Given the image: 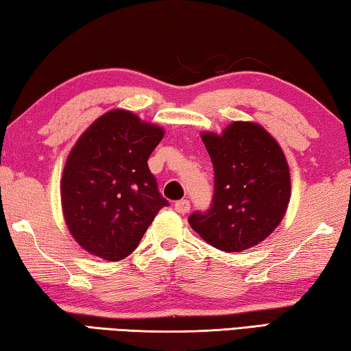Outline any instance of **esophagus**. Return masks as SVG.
<instances>
[{
  "label": "esophagus",
  "mask_w": 351,
  "mask_h": 351,
  "mask_svg": "<svg viewBox=\"0 0 351 351\" xmlns=\"http://www.w3.org/2000/svg\"><path fill=\"white\" fill-rule=\"evenodd\" d=\"M174 208H176L177 213H180V215H186L188 211H189V200H186V199H183V200H177L176 205H174Z\"/></svg>",
  "instance_id": "esophagus-1"
}]
</instances>
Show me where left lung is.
Listing matches in <instances>:
<instances>
[{
	"label": "left lung",
	"instance_id": "8db88e82",
	"mask_svg": "<svg viewBox=\"0 0 351 351\" xmlns=\"http://www.w3.org/2000/svg\"><path fill=\"white\" fill-rule=\"evenodd\" d=\"M215 168L213 204L188 217L200 238L223 252L266 239L288 210L289 166L275 138L256 123L234 121L221 135L204 132Z\"/></svg>",
	"mask_w": 351,
	"mask_h": 351
}]
</instances>
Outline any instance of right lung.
<instances>
[{
  "instance_id": "add662e5",
  "label": "right lung",
  "mask_w": 351,
  "mask_h": 351,
  "mask_svg": "<svg viewBox=\"0 0 351 351\" xmlns=\"http://www.w3.org/2000/svg\"><path fill=\"white\" fill-rule=\"evenodd\" d=\"M165 130L129 110L102 114L80 135L63 168V217L76 243L106 261L129 256L169 202L147 158Z\"/></svg>"
}]
</instances>
